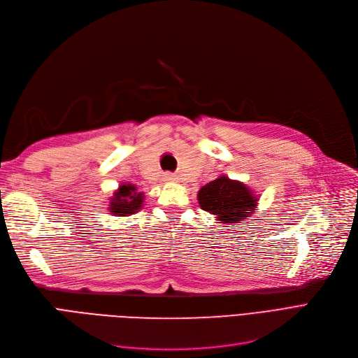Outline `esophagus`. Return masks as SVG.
Here are the masks:
<instances>
[{"label": "esophagus", "instance_id": "1", "mask_svg": "<svg viewBox=\"0 0 358 358\" xmlns=\"http://www.w3.org/2000/svg\"><path fill=\"white\" fill-rule=\"evenodd\" d=\"M175 179H176V178H175L172 173H167V175H166V180H175Z\"/></svg>", "mask_w": 358, "mask_h": 358}]
</instances>
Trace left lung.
<instances>
[{
  "instance_id": "1",
  "label": "left lung",
  "mask_w": 358,
  "mask_h": 358,
  "mask_svg": "<svg viewBox=\"0 0 358 358\" xmlns=\"http://www.w3.org/2000/svg\"><path fill=\"white\" fill-rule=\"evenodd\" d=\"M257 201L258 198L243 183L227 176H220L202 186L198 192L201 208L217 215V220L226 224L245 223L246 217L257 207Z\"/></svg>"
}]
</instances>
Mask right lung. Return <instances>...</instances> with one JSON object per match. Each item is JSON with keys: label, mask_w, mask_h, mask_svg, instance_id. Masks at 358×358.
Instances as JSON below:
<instances>
[{"label": "right lung", "mask_w": 358, "mask_h": 358, "mask_svg": "<svg viewBox=\"0 0 358 358\" xmlns=\"http://www.w3.org/2000/svg\"><path fill=\"white\" fill-rule=\"evenodd\" d=\"M143 194L137 192V188L131 183H124L119 186L117 192L112 198V202L109 206V211L112 214H116L117 217H124L127 214H134L137 210H140L143 206Z\"/></svg>", "instance_id": "obj_1"}]
</instances>
